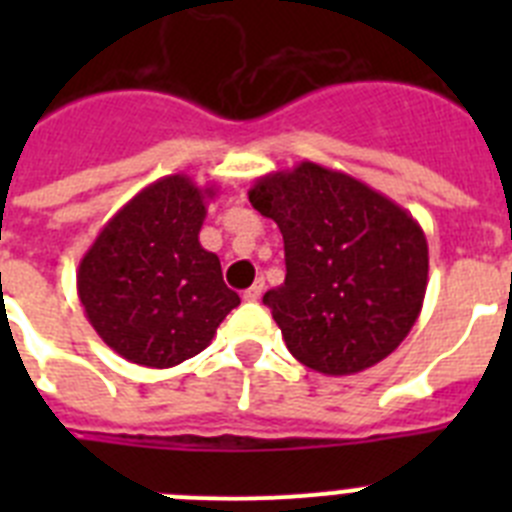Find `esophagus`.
<instances>
[{
  "label": "esophagus",
  "mask_w": 512,
  "mask_h": 512,
  "mask_svg": "<svg viewBox=\"0 0 512 512\" xmlns=\"http://www.w3.org/2000/svg\"><path fill=\"white\" fill-rule=\"evenodd\" d=\"M261 292H264V279H256V282L251 284V287L243 292V300L246 302H256L261 297Z\"/></svg>",
  "instance_id": "34e87169"
}]
</instances>
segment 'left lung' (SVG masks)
<instances>
[{
    "instance_id": "8db88e82",
    "label": "left lung",
    "mask_w": 512,
    "mask_h": 512,
    "mask_svg": "<svg viewBox=\"0 0 512 512\" xmlns=\"http://www.w3.org/2000/svg\"><path fill=\"white\" fill-rule=\"evenodd\" d=\"M248 200L282 230L287 277L264 305L289 354L330 377L387 359L418 320L428 287L418 220L354 176L312 161L256 179Z\"/></svg>"
}]
</instances>
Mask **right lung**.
Listing matches in <instances>:
<instances>
[{
  "label": "right lung",
  "instance_id": "right-lung-1",
  "mask_svg": "<svg viewBox=\"0 0 512 512\" xmlns=\"http://www.w3.org/2000/svg\"><path fill=\"white\" fill-rule=\"evenodd\" d=\"M171 174L140 189L99 230L76 271L87 320L122 359L169 369L210 346L241 297L225 287L215 253L200 243L207 200Z\"/></svg>",
  "mask_w": 512,
  "mask_h": 512
}]
</instances>
